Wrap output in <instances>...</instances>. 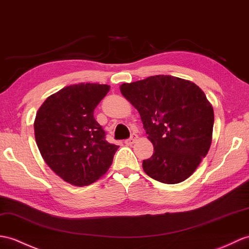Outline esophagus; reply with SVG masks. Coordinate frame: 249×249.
Masks as SVG:
<instances>
[{
    "label": "esophagus",
    "mask_w": 249,
    "mask_h": 249,
    "mask_svg": "<svg viewBox=\"0 0 249 249\" xmlns=\"http://www.w3.org/2000/svg\"><path fill=\"white\" fill-rule=\"evenodd\" d=\"M136 139H137V135H136V134H132V135L130 136V138L126 139V140H125V144H127V145H131V144L136 141Z\"/></svg>",
    "instance_id": "esophagus-1"
}]
</instances>
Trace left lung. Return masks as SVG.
I'll list each match as a JSON object with an SVG mask.
<instances>
[{"label": "left lung", "mask_w": 249, "mask_h": 249, "mask_svg": "<svg viewBox=\"0 0 249 249\" xmlns=\"http://www.w3.org/2000/svg\"><path fill=\"white\" fill-rule=\"evenodd\" d=\"M120 90L140 113L154 145L152 157L142 162L144 172L163 183L186 180L211 145L214 113L204 92L170 75L123 84Z\"/></svg>", "instance_id": "left-lung-1"}]
</instances>
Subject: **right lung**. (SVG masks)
Returning <instances> with one entry per match:
<instances>
[{"label": "right lung", "mask_w": 249, "mask_h": 249, "mask_svg": "<svg viewBox=\"0 0 249 249\" xmlns=\"http://www.w3.org/2000/svg\"><path fill=\"white\" fill-rule=\"evenodd\" d=\"M108 85L78 84L49 96L36 114L35 138L45 163L63 180L88 186L110 167L119 148L106 140L94 109Z\"/></svg>", "instance_id": "1"}]
</instances>
